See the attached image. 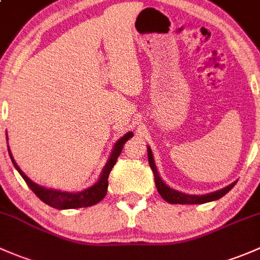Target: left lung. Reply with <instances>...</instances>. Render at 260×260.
Instances as JSON below:
<instances>
[{
	"label": "left lung",
	"mask_w": 260,
	"mask_h": 260,
	"mask_svg": "<svg viewBox=\"0 0 260 260\" xmlns=\"http://www.w3.org/2000/svg\"><path fill=\"white\" fill-rule=\"evenodd\" d=\"M148 159H149V164L150 168H151L152 173H154L155 176V185H156L157 191L159 194L161 195L162 199L165 202L170 203V204H204V203H209V202H215V200L220 199L223 198L226 192L229 191L233 186L235 185L237 181L232 183L230 185L225 186V188L216 190V191L213 192H208V194L204 195H191V194H185V192L178 191V190L170 188L169 185L162 181V179L160 178L159 173H157V168L155 165L154 161V156H152V151L150 149V146H148Z\"/></svg>",
	"instance_id": "1"
}]
</instances>
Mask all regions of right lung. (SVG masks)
<instances>
[{"label":"right lung","mask_w":260,"mask_h":260,"mask_svg":"<svg viewBox=\"0 0 260 260\" xmlns=\"http://www.w3.org/2000/svg\"><path fill=\"white\" fill-rule=\"evenodd\" d=\"M134 133H129L125 134L124 136L119 139V140L115 143L114 148H112V151L110 154V157H109L108 162L105 164L104 167L103 171H101V175L99 178V180L96 181L93 185L89 186V188L81 190V191H77V192H70V191H62V190H57V189H51V188H45V186L39 185L36 184L35 181H32L22 170L20 169L17 164H16L15 159H13L12 154H11V150L9 148V154L11 160H12V164L13 167L16 168V170L20 173V175L22 176L23 180L26 181V184L28 185L32 191L40 198L44 203H46L47 205L50 207L56 208V209H76V208H86V207H91V205H95L98 204L99 202L105 198L106 191H108V178H109V174L112 168H114L115 162H116L117 156L120 155L121 152L122 146L124 144L129 140L130 138H133ZM9 141V139H7Z\"/></svg>","instance_id":"1"}]
</instances>
